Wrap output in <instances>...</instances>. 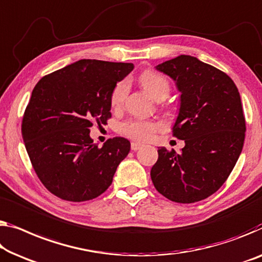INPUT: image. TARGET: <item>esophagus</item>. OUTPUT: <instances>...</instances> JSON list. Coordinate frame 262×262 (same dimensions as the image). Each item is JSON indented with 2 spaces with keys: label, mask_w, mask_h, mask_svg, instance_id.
<instances>
[{
  "label": "esophagus",
  "mask_w": 262,
  "mask_h": 262,
  "mask_svg": "<svg viewBox=\"0 0 262 262\" xmlns=\"http://www.w3.org/2000/svg\"><path fill=\"white\" fill-rule=\"evenodd\" d=\"M141 147H143V144L142 143H139V142H132L130 143V148L133 150H138V149H140V148Z\"/></svg>",
  "instance_id": "1"
}]
</instances>
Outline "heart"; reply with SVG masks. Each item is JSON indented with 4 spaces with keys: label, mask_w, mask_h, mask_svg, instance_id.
<instances>
[{
    "label": "heart",
    "mask_w": 262,
    "mask_h": 262,
    "mask_svg": "<svg viewBox=\"0 0 262 262\" xmlns=\"http://www.w3.org/2000/svg\"><path fill=\"white\" fill-rule=\"evenodd\" d=\"M140 83L143 87L146 93L154 100L166 99L168 96L170 85L168 80L161 74L154 72V70H144L140 75ZM128 92L127 81H121L113 89L111 95V103L114 108H120L123 104ZM156 123L150 121L144 120H132L123 123L122 130L126 135L135 140H144L150 139L156 130Z\"/></svg>",
    "instance_id": "obj_1"
}]
</instances>
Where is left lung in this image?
I'll list each match as a JSON object with an SVG mask.
<instances>
[{
  "instance_id": "8db88e82",
  "label": "left lung",
  "mask_w": 262,
  "mask_h": 262,
  "mask_svg": "<svg viewBox=\"0 0 262 262\" xmlns=\"http://www.w3.org/2000/svg\"><path fill=\"white\" fill-rule=\"evenodd\" d=\"M155 69L168 75L180 93L171 129L185 147L180 153L159 147L151 181L171 201L204 200L224 185L243 150L246 122L239 91L227 74L190 55Z\"/></svg>"
}]
</instances>
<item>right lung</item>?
Instances as JSON below:
<instances>
[{"mask_svg":"<svg viewBox=\"0 0 262 262\" xmlns=\"http://www.w3.org/2000/svg\"><path fill=\"white\" fill-rule=\"evenodd\" d=\"M133 63L80 60L37 82L22 120L23 141L45 187L67 201L92 200L106 192L130 150L127 139L97 147L93 122L112 116L111 95Z\"/></svg>","mask_w":262,"mask_h":262,"instance_id":"obj_1","label":"right lung"}]
</instances>
